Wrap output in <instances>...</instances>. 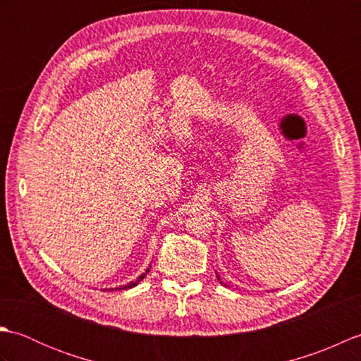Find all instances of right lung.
Segmentation results:
<instances>
[{
    "instance_id": "right-lung-1",
    "label": "right lung",
    "mask_w": 361,
    "mask_h": 361,
    "mask_svg": "<svg viewBox=\"0 0 361 361\" xmlns=\"http://www.w3.org/2000/svg\"><path fill=\"white\" fill-rule=\"evenodd\" d=\"M145 273H149V270H147V271H145ZM145 273H144V274L141 276V278H140V279H137L136 282H130V283H127V286H122V287H118L116 290H124V288H132V287H135L137 282H141V281H142V279L145 278ZM111 290H113V288H111Z\"/></svg>"
}]
</instances>
